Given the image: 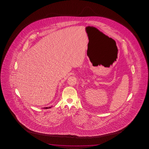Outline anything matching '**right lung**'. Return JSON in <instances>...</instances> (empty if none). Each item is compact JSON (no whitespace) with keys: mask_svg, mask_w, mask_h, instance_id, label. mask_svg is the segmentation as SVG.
Listing matches in <instances>:
<instances>
[{"mask_svg":"<svg viewBox=\"0 0 149 149\" xmlns=\"http://www.w3.org/2000/svg\"><path fill=\"white\" fill-rule=\"evenodd\" d=\"M51 108V107H45V108H46V109H48V108Z\"/></svg>","mask_w":149,"mask_h":149,"instance_id":"1","label":"right lung"}]
</instances>
